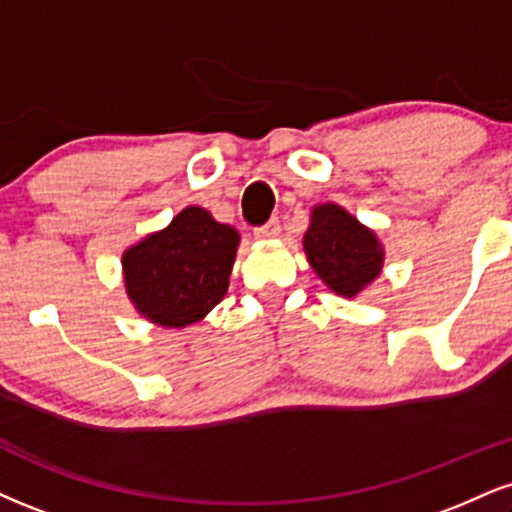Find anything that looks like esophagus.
I'll use <instances>...</instances> for the list:
<instances>
[{
    "instance_id": "obj_1",
    "label": "esophagus",
    "mask_w": 512,
    "mask_h": 512,
    "mask_svg": "<svg viewBox=\"0 0 512 512\" xmlns=\"http://www.w3.org/2000/svg\"><path fill=\"white\" fill-rule=\"evenodd\" d=\"M281 226H279V219H269L267 224L260 226V229H255V238L257 240H272L279 236Z\"/></svg>"
}]
</instances>
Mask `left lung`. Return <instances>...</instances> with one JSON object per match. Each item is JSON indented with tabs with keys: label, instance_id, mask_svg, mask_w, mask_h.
<instances>
[{
	"label": "left lung",
	"instance_id": "1",
	"mask_svg": "<svg viewBox=\"0 0 512 512\" xmlns=\"http://www.w3.org/2000/svg\"><path fill=\"white\" fill-rule=\"evenodd\" d=\"M303 250L324 286L341 298H357L384 269L386 252L377 233L336 202L312 207Z\"/></svg>",
	"mask_w": 512,
	"mask_h": 512
}]
</instances>
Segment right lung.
I'll use <instances>...</instances> for the list:
<instances>
[{
	"label": "right lung",
	"mask_w": 512,
	"mask_h": 512,
	"mask_svg": "<svg viewBox=\"0 0 512 512\" xmlns=\"http://www.w3.org/2000/svg\"><path fill=\"white\" fill-rule=\"evenodd\" d=\"M240 233L205 207L188 205L164 229L121 255L126 295L140 317L164 329L202 322L224 300Z\"/></svg>",
	"instance_id": "add662e5"
}]
</instances>
